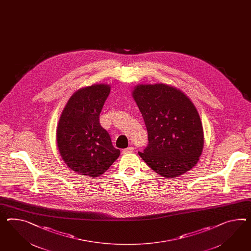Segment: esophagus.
<instances>
[{"instance_id":"34e87169","label":"esophagus","mask_w":251,"mask_h":251,"mask_svg":"<svg viewBox=\"0 0 251 251\" xmlns=\"http://www.w3.org/2000/svg\"><path fill=\"white\" fill-rule=\"evenodd\" d=\"M134 151V148H126V149H124L122 151V154H128V153H132Z\"/></svg>"}]
</instances>
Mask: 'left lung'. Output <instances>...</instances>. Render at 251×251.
Here are the masks:
<instances>
[{"label": "left lung", "instance_id": "obj_1", "mask_svg": "<svg viewBox=\"0 0 251 251\" xmlns=\"http://www.w3.org/2000/svg\"><path fill=\"white\" fill-rule=\"evenodd\" d=\"M132 96L148 130V147L138 152L142 159L167 178L193 168L202 154L204 133L191 100L165 84H138Z\"/></svg>", "mask_w": 251, "mask_h": 251}]
</instances>
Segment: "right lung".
<instances>
[{
  "instance_id": "right-lung-1",
  "label": "right lung",
  "mask_w": 251,
  "mask_h": 251,
  "mask_svg": "<svg viewBox=\"0 0 251 251\" xmlns=\"http://www.w3.org/2000/svg\"><path fill=\"white\" fill-rule=\"evenodd\" d=\"M108 84H93L76 91L60 116L56 130L58 150L73 171L97 177L118 158L120 150L99 123Z\"/></svg>"
}]
</instances>
